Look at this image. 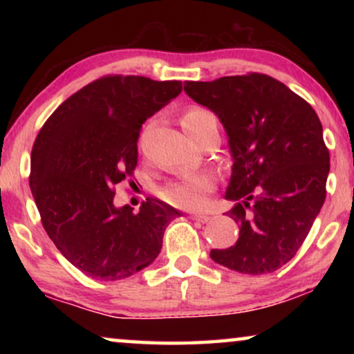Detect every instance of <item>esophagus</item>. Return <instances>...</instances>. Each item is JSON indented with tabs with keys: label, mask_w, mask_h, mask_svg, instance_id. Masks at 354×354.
Wrapping results in <instances>:
<instances>
[{
	"label": "esophagus",
	"mask_w": 354,
	"mask_h": 354,
	"mask_svg": "<svg viewBox=\"0 0 354 354\" xmlns=\"http://www.w3.org/2000/svg\"><path fill=\"white\" fill-rule=\"evenodd\" d=\"M190 217H192L193 221H200V222L211 221V216H209V214H192Z\"/></svg>",
	"instance_id": "1"
}]
</instances>
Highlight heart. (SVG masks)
Returning <instances> with one entry per match:
<instances>
[{"instance_id":"b5f03b06","label":"heart","mask_w":354,"mask_h":354,"mask_svg":"<svg viewBox=\"0 0 354 354\" xmlns=\"http://www.w3.org/2000/svg\"><path fill=\"white\" fill-rule=\"evenodd\" d=\"M209 122H217L216 115L209 109L201 108V106H192L182 115V125L185 132L193 137L196 132ZM214 188V180L206 174H198L171 183L164 188L162 198L171 205L183 209H196L206 203L207 193Z\"/></svg>"}]
</instances>
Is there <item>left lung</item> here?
Segmentation results:
<instances>
[{
    "mask_svg": "<svg viewBox=\"0 0 354 354\" xmlns=\"http://www.w3.org/2000/svg\"><path fill=\"white\" fill-rule=\"evenodd\" d=\"M185 93L224 125L234 158L225 198L239 240L211 259L241 274H269L297 254L326 201L330 156L316 111L266 74L185 82Z\"/></svg>",
    "mask_w": 354,
    "mask_h": 354,
    "instance_id": "1",
    "label": "left lung"
}]
</instances>
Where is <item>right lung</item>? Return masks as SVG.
<instances>
[{
  "label": "right lung",
  "mask_w": 354,
  "mask_h": 354,
  "mask_svg": "<svg viewBox=\"0 0 354 354\" xmlns=\"http://www.w3.org/2000/svg\"><path fill=\"white\" fill-rule=\"evenodd\" d=\"M182 82L106 75L69 96L32 148L30 190L46 234L93 279L120 280L158 258L180 212L148 198L138 212L114 206V187L133 176L145 120L171 103Z\"/></svg>",
  "instance_id": "obj_1"
}]
</instances>
